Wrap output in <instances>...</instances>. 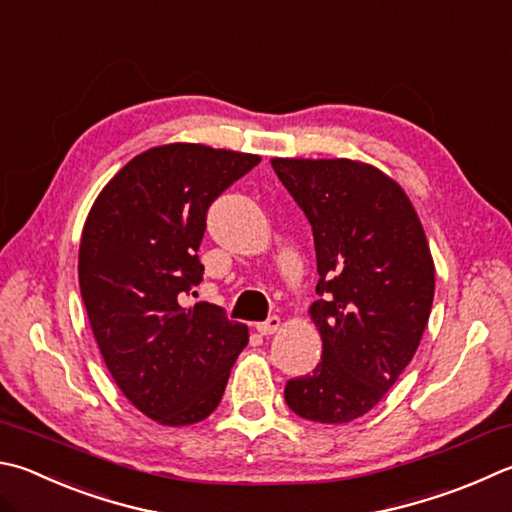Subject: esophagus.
Segmentation results:
<instances>
[{
    "instance_id": "1",
    "label": "esophagus",
    "mask_w": 512,
    "mask_h": 512,
    "mask_svg": "<svg viewBox=\"0 0 512 512\" xmlns=\"http://www.w3.org/2000/svg\"><path fill=\"white\" fill-rule=\"evenodd\" d=\"M280 327H282V320L277 318V315H271V318H268V320H264V322H257V324H255L257 333H262V336H271V333L280 331Z\"/></svg>"
}]
</instances>
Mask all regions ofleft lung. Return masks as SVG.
Masks as SVG:
<instances>
[{"label": "left lung", "instance_id": "8db88e82", "mask_svg": "<svg viewBox=\"0 0 512 512\" xmlns=\"http://www.w3.org/2000/svg\"><path fill=\"white\" fill-rule=\"evenodd\" d=\"M304 210L318 257L311 320L322 338L313 374L284 398L315 423L367 414L410 365L434 300V262L412 201L374 165L271 159Z\"/></svg>", "mask_w": 512, "mask_h": 512}]
</instances>
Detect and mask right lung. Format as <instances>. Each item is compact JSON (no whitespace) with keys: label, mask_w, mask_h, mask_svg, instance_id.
Returning a JSON list of instances; mask_svg holds the SVG:
<instances>
[{"label":"right lung","mask_w":512,"mask_h":512,"mask_svg":"<svg viewBox=\"0 0 512 512\" xmlns=\"http://www.w3.org/2000/svg\"><path fill=\"white\" fill-rule=\"evenodd\" d=\"M259 161L197 143L152 147L89 210L78 280L91 331L120 392L161 425L215 412L248 345L246 324L183 297L203 280L197 250L210 203Z\"/></svg>","instance_id":"right-lung-1"}]
</instances>
